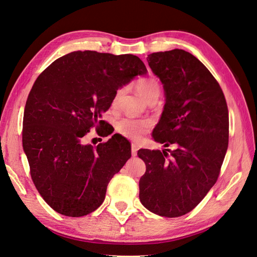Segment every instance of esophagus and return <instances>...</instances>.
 <instances>
[{
  "instance_id": "34e87169",
  "label": "esophagus",
  "mask_w": 257,
  "mask_h": 257,
  "mask_svg": "<svg viewBox=\"0 0 257 257\" xmlns=\"http://www.w3.org/2000/svg\"><path fill=\"white\" fill-rule=\"evenodd\" d=\"M137 151H138V145L132 144V155H133V157H136Z\"/></svg>"
}]
</instances>
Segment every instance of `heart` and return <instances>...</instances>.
Returning <instances> with one entry per match:
<instances>
[{
    "label": "heart",
    "mask_w": 257,
    "mask_h": 257,
    "mask_svg": "<svg viewBox=\"0 0 257 257\" xmlns=\"http://www.w3.org/2000/svg\"><path fill=\"white\" fill-rule=\"evenodd\" d=\"M136 90L138 94L141 95L144 99H146L148 103L150 102H157L160 93L161 87L160 83L157 79L154 78H145L141 79L136 82ZM121 91L119 90L115 93V95L112 100V105H115L118 102V98L120 96ZM149 128V122L144 120H136L132 118H124L121 119L118 124H116V130L120 134L125 136L133 141H139L142 136L146 133Z\"/></svg>",
    "instance_id": "obj_1"
}]
</instances>
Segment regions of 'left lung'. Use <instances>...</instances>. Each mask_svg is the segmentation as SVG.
<instances>
[{
	"instance_id": "1",
	"label": "left lung",
	"mask_w": 257,
	"mask_h": 257,
	"mask_svg": "<svg viewBox=\"0 0 257 257\" xmlns=\"http://www.w3.org/2000/svg\"><path fill=\"white\" fill-rule=\"evenodd\" d=\"M147 61L165 93L152 137L176 149L138 151L146 164L139 199L155 214L177 217L195 208L217 180L228 147L227 104L212 74L190 52H154Z\"/></svg>"
}]
</instances>
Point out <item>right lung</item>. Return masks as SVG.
I'll use <instances>...</instances> for the list:
<instances>
[{"label":"right lung","instance_id":"1","mask_svg":"<svg viewBox=\"0 0 257 257\" xmlns=\"http://www.w3.org/2000/svg\"><path fill=\"white\" fill-rule=\"evenodd\" d=\"M148 73L133 54L74 51L38 76L27 99L22 146L44 200L66 216H83L103 204L107 185L131 158V144L114 134L95 148L82 137L102 120L116 90Z\"/></svg>","mask_w":257,"mask_h":257}]
</instances>
